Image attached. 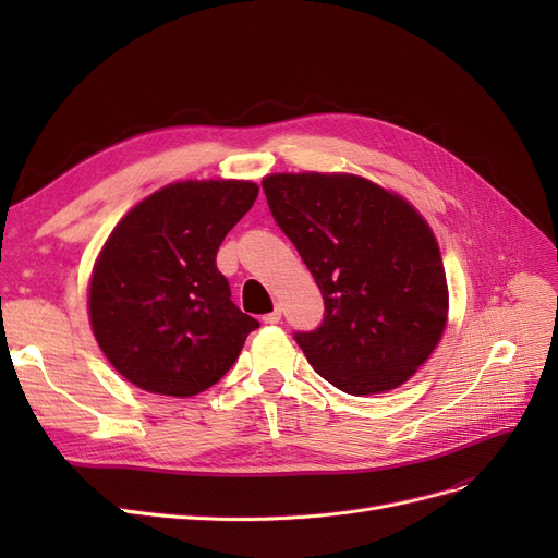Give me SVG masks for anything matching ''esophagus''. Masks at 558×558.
I'll return each instance as SVG.
<instances>
[{
    "label": "esophagus",
    "instance_id": "obj_1",
    "mask_svg": "<svg viewBox=\"0 0 558 558\" xmlns=\"http://www.w3.org/2000/svg\"><path fill=\"white\" fill-rule=\"evenodd\" d=\"M279 318H281V312H279V310H272V312L263 316V320H265L267 326H275V324H279Z\"/></svg>",
    "mask_w": 558,
    "mask_h": 558
}]
</instances>
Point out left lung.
<instances>
[{
    "mask_svg": "<svg viewBox=\"0 0 558 558\" xmlns=\"http://www.w3.org/2000/svg\"><path fill=\"white\" fill-rule=\"evenodd\" d=\"M269 211L316 279L326 318L295 340L351 396L393 391L440 344L449 318L435 232L412 202L347 172L263 179Z\"/></svg>",
    "mask_w": 558,
    "mask_h": 558,
    "instance_id": "left-lung-1",
    "label": "left lung"
}]
</instances>
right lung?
I'll list each match as a JSON object with an SVG mask.
<instances>
[{
	"label": "right lung",
	"mask_w": 558,
	"mask_h": 558,
	"mask_svg": "<svg viewBox=\"0 0 558 558\" xmlns=\"http://www.w3.org/2000/svg\"><path fill=\"white\" fill-rule=\"evenodd\" d=\"M256 197L244 179L170 183L137 202L97 253L90 328L116 373L142 391H207L258 328L216 269L218 246Z\"/></svg>",
	"instance_id": "1"
}]
</instances>
